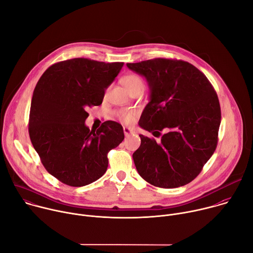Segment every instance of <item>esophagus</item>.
<instances>
[{
    "label": "esophagus",
    "mask_w": 253,
    "mask_h": 253,
    "mask_svg": "<svg viewBox=\"0 0 253 253\" xmlns=\"http://www.w3.org/2000/svg\"><path fill=\"white\" fill-rule=\"evenodd\" d=\"M123 132H124L125 136L127 137V136H129L130 134H132V133H133V130H132V129H130V128H128V127H124V128H123Z\"/></svg>",
    "instance_id": "1"
}]
</instances>
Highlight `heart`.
Returning <instances> with one entry per match:
<instances>
[{"mask_svg":"<svg viewBox=\"0 0 253 253\" xmlns=\"http://www.w3.org/2000/svg\"><path fill=\"white\" fill-rule=\"evenodd\" d=\"M122 82L129 92L136 88H143V80L138 75H135V74H129V75L125 76L123 78ZM132 118H133L132 113H129V112H121L120 113V119L123 122L128 123L132 120Z\"/></svg>","mask_w":253,"mask_h":253,"instance_id":"b5f03b06","label":"heart"}]
</instances>
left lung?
<instances>
[{"label": "left lung", "instance_id": "obj_1", "mask_svg": "<svg viewBox=\"0 0 253 253\" xmlns=\"http://www.w3.org/2000/svg\"><path fill=\"white\" fill-rule=\"evenodd\" d=\"M127 67L146 78L150 102L139 125L161 140L139 135L133 153L139 175L156 187L188 184L214 153L221 121L219 100L206 76L192 64L155 58Z\"/></svg>", "mask_w": 253, "mask_h": 253}]
</instances>
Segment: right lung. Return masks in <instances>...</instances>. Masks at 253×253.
<instances>
[{
    "label": "right lung",
    "instance_id": "1",
    "mask_svg": "<svg viewBox=\"0 0 253 253\" xmlns=\"http://www.w3.org/2000/svg\"><path fill=\"white\" fill-rule=\"evenodd\" d=\"M122 62L74 58L50 66L35 87L29 135L45 169L64 184L88 185L108 167V152L124 139L122 126L85 125L87 109L102 104L105 90L119 74Z\"/></svg>",
    "mask_w": 253,
    "mask_h": 253
}]
</instances>
